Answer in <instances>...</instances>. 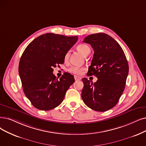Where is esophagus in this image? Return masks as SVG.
<instances>
[{
	"label": "esophagus",
	"mask_w": 146,
	"mask_h": 146,
	"mask_svg": "<svg viewBox=\"0 0 146 146\" xmlns=\"http://www.w3.org/2000/svg\"><path fill=\"white\" fill-rule=\"evenodd\" d=\"M74 78H75V81L81 80V78L80 77H78V76H74Z\"/></svg>",
	"instance_id": "esophagus-1"
}]
</instances>
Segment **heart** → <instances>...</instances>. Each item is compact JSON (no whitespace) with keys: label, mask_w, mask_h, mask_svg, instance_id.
I'll return each instance as SVG.
<instances>
[{"label":"heart","mask_w":146,"mask_h":146,"mask_svg":"<svg viewBox=\"0 0 146 146\" xmlns=\"http://www.w3.org/2000/svg\"><path fill=\"white\" fill-rule=\"evenodd\" d=\"M77 49L84 56H87L90 53V49L88 45L84 44H81L77 45ZM69 57V51H67L64 56V59L65 61L68 60ZM84 68L83 67H79L76 66H73L70 68L68 71L71 73H72L75 75H80L82 74L83 71H84Z\"/></svg>","instance_id":"obj_1"}]
</instances>
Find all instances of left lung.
Listing matches in <instances>:
<instances>
[{
    "instance_id": "obj_1",
    "label": "left lung",
    "mask_w": 146,
    "mask_h": 146,
    "mask_svg": "<svg viewBox=\"0 0 146 146\" xmlns=\"http://www.w3.org/2000/svg\"><path fill=\"white\" fill-rule=\"evenodd\" d=\"M83 42L94 50L88 74L95 75L98 80L93 83L86 78L82 79L81 98L90 108L106 111L117 104L125 90L129 72L127 60L119 43L107 34H92Z\"/></svg>"
}]
</instances>
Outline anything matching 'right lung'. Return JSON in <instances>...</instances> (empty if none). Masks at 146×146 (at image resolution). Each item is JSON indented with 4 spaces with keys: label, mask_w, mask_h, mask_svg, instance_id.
I'll list each match as a JSON object with an SVG mask.
<instances>
[{
    "label": "right lung",
    "mask_w": 146,
    "mask_h": 146,
    "mask_svg": "<svg viewBox=\"0 0 146 146\" xmlns=\"http://www.w3.org/2000/svg\"><path fill=\"white\" fill-rule=\"evenodd\" d=\"M77 40V36L48 33L32 40L23 52L19 75L25 95L36 108L48 111L59 106L74 83L71 74L64 73L58 80L53 71L64 63L65 53Z\"/></svg>",
    "instance_id": "add662e5"
}]
</instances>
